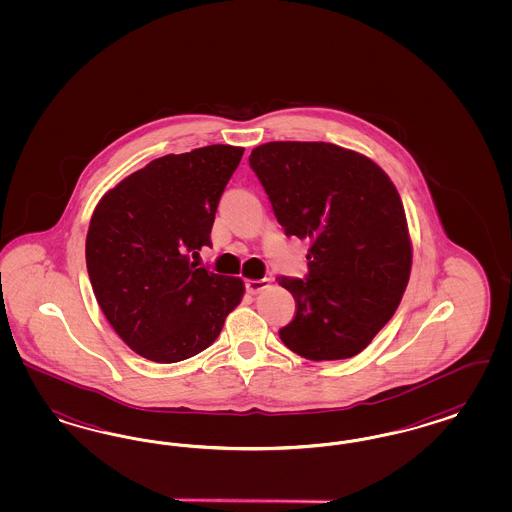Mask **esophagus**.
I'll list each match as a JSON object with an SVG mask.
<instances>
[{"mask_svg":"<svg viewBox=\"0 0 512 512\" xmlns=\"http://www.w3.org/2000/svg\"><path fill=\"white\" fill-rule=\"evenodd\" d=\"M267 286H269V279H248L247 292H250V294H260Z\"/></svg>","mask_w":512,"mask_h":512,"instance_id":"34e87169","label":"esophagus"}]
</instances>
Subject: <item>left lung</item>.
Instances as JSON below:
<instances>
[{
	"instance_id": "obj_1",
	"label": "left lung",
	"mask_w": 512,
	"mask_h": 512,
	"mask_svg": "<svg viewBox=\"0 0 512 512\" xmlns=\"http://www.w3.org/2000/svg\"><path fill=\"white\" fill-rule=\"evenodd\" d=\"M248 161L284 233L311 241L307 279H277L296 302L281 340L307 360L359 355L410 281L412 239L395 184L370 157L328 142H267Z\"/></svg>"
}]
</instances>
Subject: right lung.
<instances>
[{
    "label": "right lung",
    "mask_w": 512,
    "mask_h": 512,
    "mask_svg": "<svg viewBox=\"0 0 512 512\" xmlns=\"http://www.w3.org/2000/svg\"><path fill=\"white\" fill-rule=\"evenodd\" d=\"M245 148L212 144L153 159L106 191L85 241L96 302L144 359H190L220 336L245 296L241 277L197 262Z\"/></svg>",
    "instance_id": "obj_1"
}]
</instances>
